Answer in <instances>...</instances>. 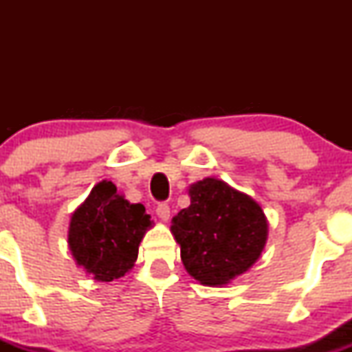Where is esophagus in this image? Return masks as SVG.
Wrapping results in <instances>:
<instances>
[{"label":"esophagus","mask_w":352,"mask_h":352,"mask_svg":"<svg viewBox=\"0 0 352 352\" xmlns=\"http://www.w3.org/2000/svg\"><path fill=\"white\" fill-rule=\"evenodd\" d=\"M157 215L162 221H167L170 218V207H168L167 201H162V204L157 205Z\"/></svg>","instance_id":"esophagus-1"}]
</instances>
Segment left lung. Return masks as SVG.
I'll list each match as a JSON object with an SVG mask.
<instances>
[{
	"label": "left lung",
	"mask_w": 352,
	"mask_h": 352,
	"mask_svg": "<svg viewBox=\"0 0 352 352\" xmlns=\"http://www.w3.org/2000/svg\"><path fill=\"white\" fill-rule=\"evenodd\" d=\"M190 207L172 220L185 270L201 285L220 286L245 273L260 258L268 223L252 197L218 179L188 190Z\"/></svg>",
	"instance_id": "left-lung-1"
}]
</instances>
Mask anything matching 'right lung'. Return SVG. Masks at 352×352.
<instances>
[{"label":"right lung","instance_id":"1","mask_svg":"<svg viewBox=\"0 0 352 352\" xmlns=\"http://www.w3.org/2000/svg\"><path fill=\"white\" fill-rule=\"evenodd\" d=\"M151 227L140 204L117 195L112 182L92 188L71 218L69 248L78 265L99 281L124 276L134 266L139 245Z\"/></svg>","mask_w":352,"mask_h":352}]
</instances>
